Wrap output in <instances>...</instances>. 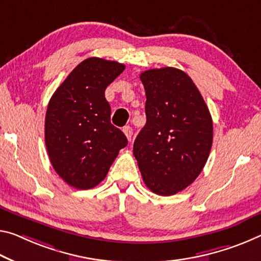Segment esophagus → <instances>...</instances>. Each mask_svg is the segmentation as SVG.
<instances>
[{
    "label": "esophagus",
    "instance_id": "esophagus-1",
    "mask_svg": "<svg viewBox=\"0 0 261 261\" xmlns=\"http://www.w3.org/2000/svg\"><path fill=\"white\" fill-rule=\"evenodd\" d=\"M123 132H124V135L126 136V138H127V140H131V138H132V135H134V131H132V127L131 126H124L123 127Z\"/></svg>",
    "mask_w": 261,
    "mask_h": 261
}]
</instances>
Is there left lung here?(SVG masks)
Returning a JSON list of instances; mask_svg holds the SVG:
<instances>
[{
  "label": "left lung",
  "instance_id": "1",
  "mask_svg": "<svg viewBox=\"0 0 261 261\" xmlns=\"http://www.w3.org/2000/svg\"><path fill=\"white\" fill-rule=\"evenodd\" d=\"M146 94V124L134 154L147 188L174 195L195 181L213 145V119L192 79L164 67L140 74Z\"/></svg>",
  "mask_w": 261,
  "mask_h": 261
}]
</instances>
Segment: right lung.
<instances>
[{
  "instance_id": "right-lung-1",
  "label": "right lung",
  "mask_w": 261,
  "mask_h": 261,
  "mask_svg": "<svg viewBox=\"0 0 261 261\" xmlns=\"http://www.w3.org/2000/svg\"><path fill=\"white\" fill-rule=\"evenodd\" d=\"M125 66L88 58L52 95L45 116V144L53 168L66 184L90 189L108 174L121 148L123 132L110 122L106 88Z\"/></svg>"
}]
</instances>
